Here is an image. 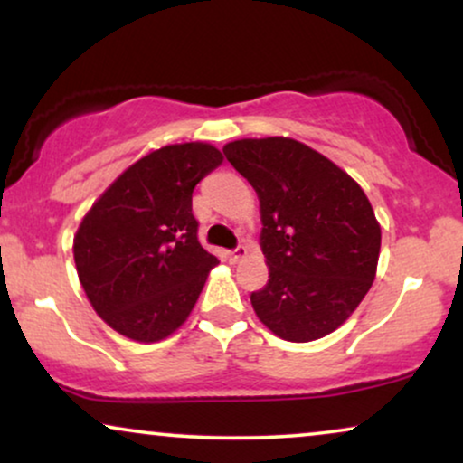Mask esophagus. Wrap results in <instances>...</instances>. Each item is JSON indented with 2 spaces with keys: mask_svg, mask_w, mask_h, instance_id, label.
I'll list each match as a JSON object with an SVG mask.
<instances>
[{
  "mask_svg": "<svg viewBox=\"0 0 463 463\" xmlns=\"http://www.w3.org/2000/svg\"><path fill=\"white\" fill-rule=\"evenodd\" d=\"M248 256V248H245L243 243H239L235 250L231 251V254H228V258H231V262H239V260H243V258Z\"/></svg>",
  "mask_w": 463,
  "mask_h": 463,
  "instance_id": "esophagus-1",
  "label": "esophagus"
}]
</instances>
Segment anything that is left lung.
Wrapping results in <instances>:
<instances>
[{"mask_svg":"<svg viewBox=\"0 0 463 463\" xmlns=\"http://www.w3.org/2000/svg\"><path fill=\"white\" fill-rule=\"evenodd\" d=\"M224 156L260 199L269 281L250 296L256 316L292 343L330 335L377 273L381 228L364 190L288 137L232 141Z\"/></svg>","mask_w":463,"mask_h":463,"instance_id":"obj_1","label":"left lung"}]
</instances>
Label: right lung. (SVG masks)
Returning a JSON list of instances; mask_svg holds the SVG:
<instances>
[{
  "mask_svg": "<svg viewBox=\"0 0 463 463\" xmlns=\"http://www.w3.org/2000/svg\"><path fill=\"white\" fill-rule=\"evenodd\" d=\"M222 163L209 144L165 146L131 165L73 239L92 309L116 332L154 343L180 328L218 258L199 243L193 190Z\"/></svg>",
  "mask_w": 463,
  "mask_h": 463,
  "instance_id": "right-lung-1",
  "label": "right lung"
}]
</instances>
